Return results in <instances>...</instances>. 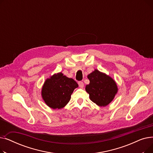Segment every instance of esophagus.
Here are the masks:
<instances>
[{
	"mask_svg": "<svg viewBox=\"0 0 153 153\" xmlns=\"http://www.w3.org/2000/svg\"><path fill=\"white\" fill-rule=\"evenodd\" d=\"M78 84H79V86L80 88H83V87H84V85L83 82L80 81V82H78Z\"/></svg>",
	"mask_w": 153,
	"mask_h": 153,
	"instance_id": "obj_1",
	"label": "esophagus"
}]
</instances>
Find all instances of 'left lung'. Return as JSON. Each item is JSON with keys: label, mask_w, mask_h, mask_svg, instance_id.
Segmentation results:
<instances>
[{"label": "left lung", "mask_w": 153, "mask_h": 153, "mask_svg": "<svg viewBox=\"0 0 153 153\" xmlns=\"http://www.w3.org/2000/svg\"><path fill=\"white\" fill-rule=\"evenodd\" d=\"M90 83L85 86L90 99L100 107H105L114 100L118 92L114 80L97 69L87 76Z\"/></svg>", "instance_id": "obj_1"}]
</instances>
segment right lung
<instances>
[{
    "instance_id": "add662e5",
    "label": "right lung",
    "mask_w": 153,
    "mask_h": 153,
    "mask_svg": "<svg viewBox=\"0 0 153 153\" xmlns=\"http://www.w3.org/2000/svg\"><path fill=\"white\" fill-rule=\"evenodd\" d=\"M77 87L73 79L59 72L45 81L42 89V98L48 107L61 109L67 105L71 94Z\"/></svg>"
}]
</instances>
